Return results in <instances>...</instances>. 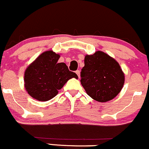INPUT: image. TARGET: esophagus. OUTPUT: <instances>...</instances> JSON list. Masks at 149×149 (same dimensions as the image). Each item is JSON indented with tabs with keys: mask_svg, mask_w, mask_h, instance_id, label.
<instances>
[{
	"mask_svg": "<svg viewBox=\"0 0 149 149\" xmlns=\"http://www.w3.org/2000/svg\"><path fill=\"white\" fill-rule=\"evenodd\" d=\"M75 73H76V74H77V76H78V77H79V78H80V70H77V71H76V72H75Z\"/></svg>",
	"mask_w": 149,
	"mask_h": 149,
	"instance_id": "34e87169",
	"label": "esophagus"
}]
</instances>
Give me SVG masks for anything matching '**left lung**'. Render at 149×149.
Segmentation results:
<instances>
[{"mask_svg": "<svg viewBox=\"0 0 149 149\" xmlns=\"http://www.w3.org/2000/svg\"><path fill=\"white\" fill-rule=\"evenodd\" d=\"M84 62L80 82L88 95L100 102L116 97L124 83V74L118 62L101 51L87 55Z\"/></svg>", "mask_w": 149, "mask_h": 149, "instance_id": "obj_1", "label": "left lung"}]
</instances>
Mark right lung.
I'll return each instance as SVG.
<instances>
[{
	"label": "right lung",
	"mask_w": 149,
	"mask_h": 149,
	"mask_svg": "<svg viewBox=\"0 0 149 149\" xmlns=\"http://www.w3.org/2000/svg\"><path fill=\"white\" fill-rule=\"evenodd\" d=\"M60 56L52 51L43 52L25 72V87L33 98L48 101L56 97L69 79L78 78L64 63H58Z\"/></svg>",
	"instance_id": "1"
}]
</instances>
